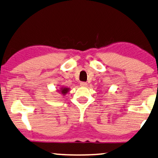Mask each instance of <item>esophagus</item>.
I'll return each instance as SVG.
<instances>
[{"mask_svg":"<svg viewBox=\"0 0 158 158\" xmlns=\"http://www.w3.org/2000/svg\"><path fill=\"white\" fill-rule=\"evenodd\" d=\"M80 85H81V86L82 87H85L87 86V83L86 82H81V83H80Z\"/></svg>","mask_w":158,"mask_h":158,"instance_id":"obj_1","label":"esophagus"}]
</instances>
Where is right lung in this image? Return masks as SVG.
I'll use <instances>...</instances> for the list:
<instances>
[{
    "mask_svg": "<svg viewBox=\"0 0 158 158\" xmlns=\"http://www.w3.org/2000/svg\"><path fill=\"white\" fill-rule=\"evenodd\" d=\"M60 91L61 92V94H67V92L69 91V89H67V88H61Z\"/></svg>",
    "mask_w": 158,
    "mask_h": 158,
    "instance_id": "right-lung-1",
    "label": "right lung"
}]
</instances>
